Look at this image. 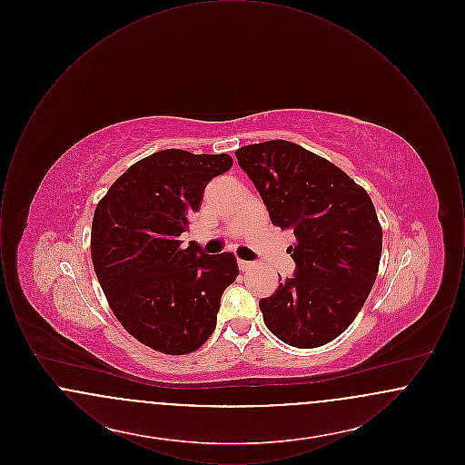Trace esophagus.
Segmentation results:
<instances>
[{"mask_svg": "<svg viewBox=\"0 0 465 465\" xmlns=\"http://www.w3.org/2000/svg\"><path fill=\"white\" fill-rule=\"evenodd\" d=\"M254 266L252 262H243V260H239V268L242 270V272H247V270H251Z\"/></svg>", "mask_w": 465, "mask_h": 465, "instance_id": "34e87169", "label": "esophagus"}]
</instances>
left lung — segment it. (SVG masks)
Instances as JSON below:
<instances>
[{"instance_id": "obj_1", "label": "left lung", "mask_w": 465, "mask_h": 465, "mask_svg": "<svg viewBox=\"0 0 465 465\" xmlns=\"http://www.w3.org/2000/svg\"><path fill=\"white\" fill-rule=\"evenodd\" d=\"M265 202L270 220L291 228L296 263L260 300L266 328L298 349H315L345 331L375 284L381 226L362 186L330 160L284 139L235 152Z\"/></svg>"}]
</instances>
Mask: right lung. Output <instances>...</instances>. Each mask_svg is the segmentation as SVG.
Wrapping results in <instances>:
<instances>
[{
  "label": "right lung",
  "instance_id": "1",
  "mask_svg": "<svg viewBox=\"0 0 465 465\" xmlns=\"http://www.w3.org/2000/svg\"><path fill=\"white\" fill-rule=\"evenodd\" d=\"M232 165L226 153L162 150L131 165L95 207L90 254L99 284L120 324L153 351L200 349L239 275L232 252L203 254L181 241L207 183Z\"/></svg>",
  "mask_w": 465,
  "mask_h": 465
}]
</instances>
